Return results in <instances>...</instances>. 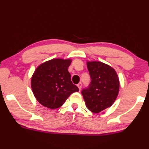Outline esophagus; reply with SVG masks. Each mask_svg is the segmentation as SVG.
Segmentation results:
<instances>
[{
  "mask_svg": "<svg viewBox=\"0 0 149 149\" xmlns=\"http://www.w3.org/2000/svg\"><path fill=\"white\" fill-rule=\"evenodd\" d=\"M81 86H82V84H81V83H79V84H77V87H78V88H79V90H81Z\"/></svg>",
  "mask_w": 149,
  "mask_h": 149,
  "instance_id": "esophagus-1",
  "label": "esophagus"
}]
</instances>
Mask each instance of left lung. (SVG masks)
<instances>
[{
    "mask_svg": "<svg viewBox=\"0 0 149 149\" xmlns=\"http://www.w3.org/2000/svg\"><path fill=\"white\" fill-rule=\"evenodd\" d=\"M91 81L81 91L87 108L93 113H99L111 107L116 99L120 81L115 70L109 65L98 61H88Z\"/></svg>",
    "mask_w": 149,
    "mask_h": 149,
    "instance_id": "8db88e82",
    "label": "left lung"
}]
</instances>
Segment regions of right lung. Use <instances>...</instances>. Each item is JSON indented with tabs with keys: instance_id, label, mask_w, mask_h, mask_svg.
Here are the masks:
<instances>
[{
	"instance_id": "right-lung-1",
	"label": "right lung",
	"mask_w": 149,
	"mask_h": 149,
	"mask_svg": "<svg viewBox=\"0 0 149 149\" xmlns=\"http://www.w3.org/2000/svg\"><path fill=\"white\" fill-rule=\"evenodd\" d=\"M71 59L54 58L40 64L31 77V89L35 99L45 107H62L70 95L79 91L72 84L68 67Z\"/></svg>"
}]
</instances>
